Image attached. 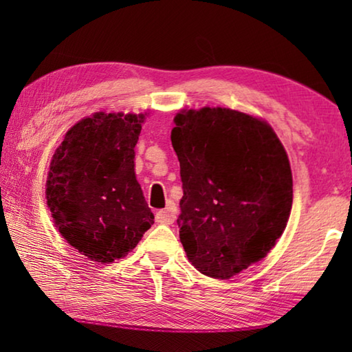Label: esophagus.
Listing matches in <instances>:
<instances>
[{"instance_id": "34e87169", "label": "esophagus", "mask_w": 352, "mask_h": 352, "mask_svg": "<svg viewBox=\"0 0 352 352\" xmlns=\"http://www.w3.org/2000/svg\"><path fill=\"white\" fill-rule=\"evenodd\" d=\"M175 211H177L175 205L169 204L168 208H164V210H160L157 214H155V220H157L158 223L170 225L175 220Z\"/></svg>"}]
</instances>
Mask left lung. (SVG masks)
Masks as SVG:
<instances>
[{"instance_id":"8db88e82","label":"left lung","mask_w":352,"mask_h":352,"mask_svg":"<svg viewBox=\"0 0 352 352\" xmlns=\"http://www.w3.org/2000/svg\"><path fill=\"white\" fill-rule=\"evenodd\" d=\"M174 122L180 241L200 273L230 279L264 258L287 225V153L269 124L247 113L204 107L183 110Z\"/></svg>"}]
</instances>
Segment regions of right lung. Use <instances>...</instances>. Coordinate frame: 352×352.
Instances as JSON below:
<instances>
[{
    "instance_id": "1",
    "label": "right lung",
    "mask_w": 352,
    "mask_h": 352,
    "mask_svg": "<svg viewBox=\"0 0 352 352\" xmlns=\"http://www.w3.org/2000/svg\"><path fill=\"white\" fill-rule=\"evenodd\" d=\"M144 115L94 113L71 127L51 160L47 206L71 247L96 262L121 259L153 225L135 177Z\"/></svg>"
}]
</instances>
